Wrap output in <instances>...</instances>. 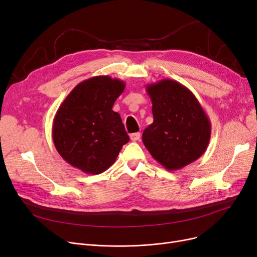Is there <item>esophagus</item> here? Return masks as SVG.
Segmentation results:
<instances>
[{"instance_id": "esophagus-1", "label": "esophagus", "mask_w": 257, "mask_h": 257, "mask_svg": "<svg viewBox=\"0 0 257 257\" xmlns=\"http://www.w3.org/2000/svg\"><path fill=\"white\" fill-rule=\"evenodd\" d=\"M130 139L132 142H137L141 139V133L140 132H136V133H132L130 136Z\"/></svg>"}]
</instances>
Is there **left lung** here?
Segmentation results:
<instances>
[{
    "instance_id": "obj_1",
    "label": "left lung",
    "mask_w": 257,
    "mask_h": 257,
    "mask_svg": "<svg viewBox=\"0 0 257 257\" xmlns=\"http://www.w3.org/2000/svg\"><path fill=\"white\" fill-rule=\"evenodd\" d=\"M152 102L153 123L143 133V143L168 171L180 170L206 151L211 124L195 94L175 80L146 85Z\"/></svg>"
}]
</instances>
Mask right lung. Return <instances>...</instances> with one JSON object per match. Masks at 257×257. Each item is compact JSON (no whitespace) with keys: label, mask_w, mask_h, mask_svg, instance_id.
Here are the masks:
<instances>
[{"label":"right lung","mask_w":257,"mask_h":257,"mask_svg":"<svg viewBox=\"0 0 257 257\" xmlns=\"http://www.w3.org/2000/svg\"><path fill=\"white\" fill-rule=\"evenodd\" d=\"M126 83L109 76L82 81L59 106L52 138L57 152L72 167L86 174L106 171L129 142L120 115L112 110Z\"/></svg>","instance_id":"right-lung-1"}]
</instances>
